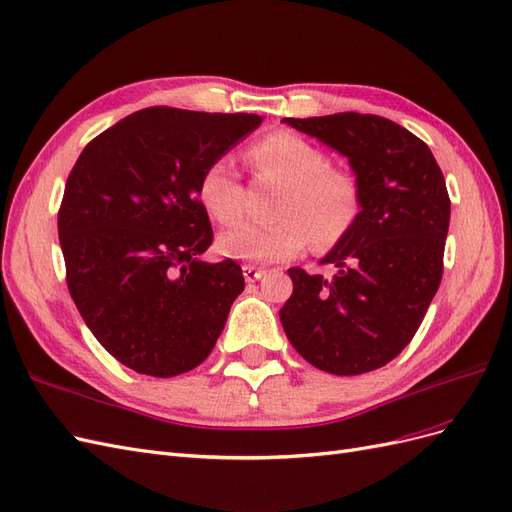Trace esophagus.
Listing matches in <instances>:
<instances>
[{
    "mask_svg": "<svg viewBox=\"0 0 512 512\" xmlns=\"http://www.w3.org/2000/svg\"><path fill=\"white\" fill-rule=\"evenodd\" d=\"M262 275H265V271L258 269V267H252V265H245V267H243L245 282H258Z\"/></svg>",
    "mask_w": 512,
    "mask_h": 512,
    "instance_id": "obj_1",
    "label": "esophagus"
}]
</instances>
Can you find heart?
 Returning a JSON list of instances; mask_svg holds the SVG:
<instances>
[{"instance_id":"obj_1","label":"heart","mask_w":512,"mask_h":512,"mask_svg":"<svg viewBox=\"0 0 512 512\" xmlns=\"http://www.w3.org/2000/svg\"><path fill=\"white\" fill-rule=\"evenodd\" d=\"M258 170L286 183L280 222L247 220L220 235L218 247L228 258L247 265H271L297 256L312 239L331 247L350 230L359 211V188L346 170L303 138L277 132L247 151ZM198 200L213 220L235 222L243 213V183L228 156L215 158L198 181Z\"/></svg>"}]
</instances>
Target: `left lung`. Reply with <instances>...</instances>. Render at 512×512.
<instances>
[{
    "mask_svg": "<svg viewBox=\"0 0 512 512\" xmlns=\"http://www.w3.org/2000/svg\"><path fill=\"white\" fill-rule=\"evenodd\" d=\"M284 123L348 158L356 218L324 256L335 275L292 267L280 309L286 337L307 363L335 376L374 371L404 350L442 280L451 198L429 147L378 115L337 113Z\"/></svg>",
    "mask_w": 512,
    "mask_h": 512,
    "instance_id": "left-lung-1",
    "label": "left lung"
}]
</instances>
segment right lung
Here are the masks:
<instances>
[{"label": "right lung", "instance_id": "add662e5", "mask_svg": "<svg viewBox=\"0 0 512 512\" xmlns=\"http://www.w3.org/2000/svg\"><path fill=\"white\" fill-rule=\"evenodd\" d=\"M262 117L153 106L91 141L66 181L57 228L66 282L98 342L145 376L173 378L211 354L245 288L213 241L198 181Z\"/></svg>", "mask_w": 512, "mask_h": 512}]
</instances>
